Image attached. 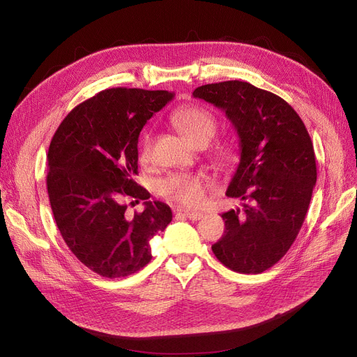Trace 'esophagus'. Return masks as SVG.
<instances>
[{
  "label": "esophagus",
  "instance_id": "34e87169",
  "mask_svg": "<svg viewBox=\"0 0 357 357\" xmlns=\"http://www.w3.org/2000/svg\"><path fill=\"white\" fill-rule=\"evenodd\" d=\"M179 214H183V215H186L188 217L190 220H192V221H198V220H201L202 217H204V214L202 213H197V211H188V210H176Z\"/></svg>",
  "mask_w": 357,
  "mask_h": 357
}]
</instances>
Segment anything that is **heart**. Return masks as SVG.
Returning a JSON list of instances; mask_svg holds the SVG:
<instances>
[{
    "label": "heart",
    "mask_w": 357,
    "mask_h": 357,
    "mask_svg": "<svg viewBox=\"0 0 357 357\" xmlns=\"http://www.w3.org/2000/svg\"><path fill=\"white\" fill-rule=\"evenodd\" d=\"M172 123L191 143L199 146L207 144L217 130V119L211 111L199 105H186L179 108L172 116ZM153 139L150 135L143 137L139 158L142 163L152 159ZM220 156H229L227 147H220ZM159 194L167 201L186 207H198L205 197V179L198 175L174 174L159 182Z\"/></svg>",
    "instance_id": "1"
}]
</instances>
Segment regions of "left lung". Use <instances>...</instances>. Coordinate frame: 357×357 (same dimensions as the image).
<instances>
[{
    "label": "left lung",
    "mask_w": 357,
    "mask_h": 357,
    "mask_svg": "<svg viewBox=\"0 0 357 357\" xmlns=\"http://www.w3.org/2000/svg\"><path fill=\"white\" fill-rule=\"evenodd\" d=\"M192 96L226 112L240 140L226 195L245 202L221 214L226 230L211 249L234 272H265L285 256L305 220L317 182L311 137L285 100L249 82L202 85Z\"/></svg>",
    "instance_id": "left-lung-1"
}]
</instances>
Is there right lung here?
<instances>
[{"label":"right lung","mask_w":357,"mask_h":357,"mask_svg":"<svg viewBox=\"0 0 357 357\" xmlns=\"http://www.w3.org/2000/svg\"><path fill=\"white\" fill-rule=\"evenodd\" d=\"M174 92L109 88L75 107L50 142L47 194L70 252L104 278L136 273L150 259V238L172 221L169 205L149 201L137 175L139 135ZM126 197L145 210L125 218Z\"/></svg>","instance_id":"1"}]
</instances>
